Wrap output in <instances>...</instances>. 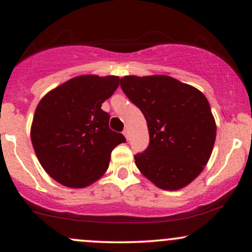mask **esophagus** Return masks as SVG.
I'll use <instances>...</instances> for the list:
<instances>
[{"mask_svg":"<svg viewBox=\"0 0 252 252\" xmlns=\"http://www.w3.org/2000/svg\"><path fill=\"white\" fill-rule=\"evenodd\" d=\"M123 134L124 135H125V137L127 140L129 139V132H128V129H124V132H123Z\"/></svg>","mask_w":252,"mask_h":252,"instance_id":"obj_1","label":"esophagus"}]
</instances>
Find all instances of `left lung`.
Masks as SVG:
<instances>
[{
	"mask_svg": "<svg viewBox=\"0 0 252 252\" xmlns=\"http://www.w3.org/2000/svg\"><path fill=\"white\" fill-rule=\"evenodd\" d=\"M120 86L149 130V147L134 157L137 168L163 190L188 186L204 170L215 146L217 125L208 98L164 74L125 75Z\"/></svg>",
	"mask_w": 252,
	"mask_h": 252,
	"instance_id": "1",
	"label": "left lung"
}]
</instances>
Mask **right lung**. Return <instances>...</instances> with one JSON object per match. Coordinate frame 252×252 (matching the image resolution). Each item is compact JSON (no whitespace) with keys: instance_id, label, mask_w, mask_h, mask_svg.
<instances>
[{"instance_id":"obj_1","label":"right lung","mask_w":252,"mask_h":252,"mask_svg":"<svg viewBox=\"0 0 252 252\" xmlns=\"http://www.w3.org/2000/svg\"><path fill=\"white\" fill-rule=\"evenodd\" d=\"M119 77L82 74L41 98L31 125L33 149L43 170L58 184L88 187L108 170L111 151L125 136L109 128L101 109L119 86Z\"/></svg>"}]
</instances>
